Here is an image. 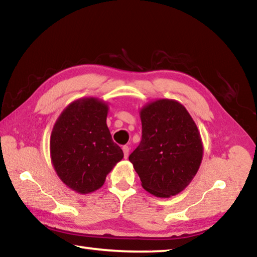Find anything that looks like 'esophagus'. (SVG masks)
Wrapping results in <instances>:
<instances>
[{
  "instance_id": "1",
  "label": "esophagus",
  "mask_w": 257,
  "mask_h": 257,
  "mask_svg": "<svg viewBox=\"0 0 257 257\" xmlns=\"http://www.w3.org/2000/svg\"><path fill=\"white\" fill-rule=\"evenodd\" d=\"M122 151H123L124 158H128V156H129V151H130L129 146H127V145H124V146L122 147Z\"/></svg>"
}]
</instances>
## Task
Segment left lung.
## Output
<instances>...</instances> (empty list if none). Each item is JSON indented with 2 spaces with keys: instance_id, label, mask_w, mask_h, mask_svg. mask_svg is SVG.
Listing matches in <instances>:
<instances>
[{
  "instance_id": "8db88e82",
  "label": "left lung",
  "mask_w": 257,
  "mask_h": 257,
  "mask_svg": "<svg viewBox=\"0 0 257 257\" xmlns=\"http://www.w3.org/2000/svg\"><path fill=\"white\" fill-rule=\"evenodd\" d=\"M142 142L129 161L143 188L170 198L190 184L201 164L203 146L197 124L175 100L153 101L141 110Z\"/></svg>"
}]
</instances>
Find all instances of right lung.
Here are the masks:
<instances>
[{"label": "right lung", "mask_w": 257, "mask_h": 257, "mask_svg": "<svg viewBox=\"0 0 257 257\" xmlns=\"http://www.w3.org/2000/svg\"><path fill=\"white\" fill-rule=\"evenodd\" d=\"M108 104L84 97L66 106L51 132L50 157L68 188L86 194L100 189L123 152L106 125Z\"/></svg>", "instance_id": "add662e5"}]
</instances>
